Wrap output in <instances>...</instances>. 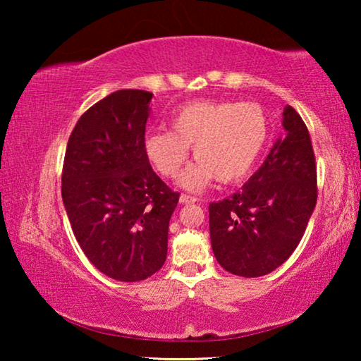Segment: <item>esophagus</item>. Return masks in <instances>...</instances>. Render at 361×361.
Listing matches in <instances>:
<instances>
[{"mask_svg": "<svg viewBox=\"0 0 361 361\" xmlns=\"http://www.w3.org/2000/svg\"><path fill=\"white\" fill-rule=\"evenodd\" d=\"M195 202H197V199L192 197V195H188V194L180 195V204H195Z\"/></svg>", "mask_w": 361, "mask_h": 361, "instance_id": "obj_1", "label": "esophagus"}]
</instances>
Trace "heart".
Returning a JSON list of instances; mask_svg holds the SVG:
<instances>
[{
    "label": "heart",
    "mask_w": 361,
    "mask_h": 361,
    "mask_svg": "<svg viewBox=\"0 0 361 361\" xmlns=\"http://www.w3.org/2000/svg\"><path fill=\"white\" fill-rule=\"evenodd\" d=\"M267 138V116L256 103L195 102L172 116L170 132H149L143 151L154 170L172 178L192 148L197 161L180 175L178 183L188 191L199 192L216 178L221 183L245 178L264 151Z\"/></svg>",
    "instance_id": "b5f03b06"
}]
</instances>
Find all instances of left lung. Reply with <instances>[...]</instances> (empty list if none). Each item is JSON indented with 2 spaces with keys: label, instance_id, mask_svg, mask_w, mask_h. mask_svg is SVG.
<instances>
[{
  "label": "left lung",
  "instance_id": "8db88e82",
  "mask_svg": "<svg viewBox=\"0 0 361 361\" xmlns=\"http://www.w3.org/2000/svg\"><path fill=\"white\" fill-rule=\"evenodd\" d=\"M283 135L239 192L209 205L212 248L219 266L261 277L290 258L317 204V167L309 130L283 109Z\"/></svg>",
  "mask_w": 361,
  "mask_h": 361
}]
</instances>
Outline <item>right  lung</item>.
<instances>
[{
  "label": "right lung",
  "mask_w": 361,
  "mask_h": 361,
  "mask_svg": "<svg viewBox=\"0 0 361 361\" xmlns=\"http://www.w3.org/2000/svg\"><path fill=\"white\" fill-rule=\"evenodd\" d=\"M151 99L137 89L106 95L79 118L65 152L62 199L71 229L89 261L119 282L162 267L180 197L145 156Z\"/></svg>",
  "instance_id": "obj_1"
}]
</instances>
